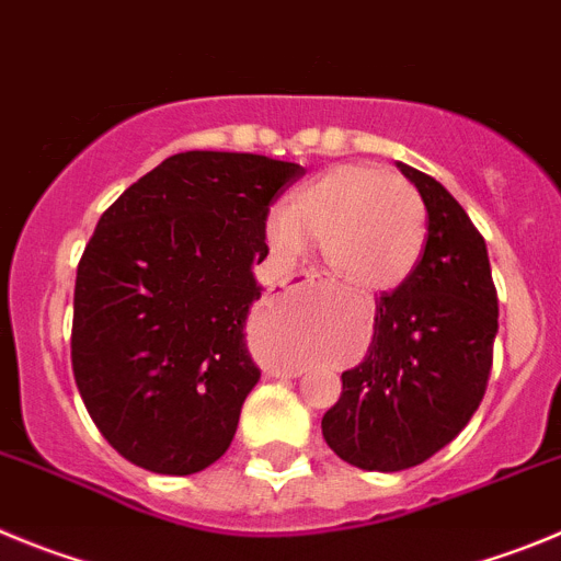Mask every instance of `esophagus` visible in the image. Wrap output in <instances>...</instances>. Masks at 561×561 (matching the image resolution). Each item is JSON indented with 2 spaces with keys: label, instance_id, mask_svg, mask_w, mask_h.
<instances>
[{
  "label": "esophagus",
  "instance_id": "obj_1",
  "mask_svg": "<svg viewBox=\"0 0 561 561\" xmlns=\"http://www.w3.org/2000/svg\"><path fill=\"white\" fill-rule=\"evenodd\" d=\"M287 279H290V282H305V285H312V282L318 279V274H316V271H296V274H290V276H287Z\"/></svg>",
  "mask_w": 561,
  "mask_h": 561
}]
</instances>
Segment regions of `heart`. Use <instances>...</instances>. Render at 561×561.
Returning a JSON list of instances; mask_svg holds the SVG:
<instances>
[{"label":"heart","instance_id":"obj_1","mask_svg":"<svg viewBox=\"0 0 561 561\" xmlns=\"http://www.w3.org/2000/svg\"><path fill=\"white\" fill-rule=\"evenodd\" d=\"M427 211L416 186L371 164H341L307 181L268 218L276 254L321 245L332 276L357 293L391 290L425 251Z\"/></svg>","mask_w":561,"mask_h":561}]
</instances>
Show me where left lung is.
Listing matches in <instances>:
<instances>
[{"mask_svg":"<svg viewBox=\"0 0 561 561\" xmlns=\"http://www.w3.org/2000/svg\"><path fill=\"white\" fill-rule=\"evenodd\" d=\"M427 209V243L413 274L380 293L375 337L343 371L324 413L327 444L352 467H416L467 427L486 393L497 335V290L486 243L436 179L400 164Z\"/></svg>","mask_w":561,"mask_h":561,"instance_id":"left-lung-1","label":"left lung"}]
</instances>
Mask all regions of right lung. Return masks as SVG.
Returning <instances> with one entry per match:
<instances>
[{"mask_svg": "<svg viewBox=\"0 0 561 561\" xmlns=\"http://www.w3.org/2000/svg\"><path fill=\"white\" fill-rule=\"evenodd\" d=\"M305 175L256 153L186 150L130 184L78 262L72 371L105 442L193 476L234 438L260 380L245 346L271 204Z\"/></svg>", "mask_w": 561, "mask_h": 561, "instance_id": "add662e5", "label": "right lung"}]
</instances>
